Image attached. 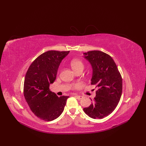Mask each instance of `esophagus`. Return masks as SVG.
Wrapping results in <instances>:
<instances>
[{
    "instance_id": "obj_1",
    "label": "esophagus",
    "mask_w": 146,
    "mask_h": 146,
    "mask_svg": "<svg viewBox=\"0 0 146 146\" xmlns=\"http://www.w3.org/2000/svg\"><path fill=\"white\" fill-rule=\"evenodd\" d=\"M75 97H76V98L77 99H78V100H81L82 99H83V96H82L75 95Z\"/></svg>"
}]
</instances>
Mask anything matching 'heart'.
Wrapping results in <instances>:
<instances>
[{
	"label": "heart",
	"mask_w": 146,
	"mask_h": 146,
	"mask_svg": "<svg viewBox=\"0 0 146 146\" xmlns=\"http://www.w3.org/2000/svg\"><path fill=\"white\" fill-rule=\"evenodd\" d=\"M70 64H71V66L72 69L75 70V71H77L78 69H83L84 68V64L82 61L78 59H75L73 60L71 63H70ZM77 86V85H76Z\"/></svg>",
	"instance_id": "b5f03b06"
}]
</instances>
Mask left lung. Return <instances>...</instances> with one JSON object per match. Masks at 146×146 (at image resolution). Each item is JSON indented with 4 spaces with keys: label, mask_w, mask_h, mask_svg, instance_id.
Returning a JSON list of instances; mask_svg holds the SVG:
<instances>
[{
    "label": "left lung",
    "mask_w": 146,
    "mask_h": 146,
    "mask_svg": "<svg viewBox=\"0 0 146 146\" xmlns=\"http://www.w3.org/2000/svg\"><path fill=\"white\" fill-rule=\"evenodd\" d=\"M83 55L92 68L91 84L98 89L93 103L83 111L91 118L102 119L111 114L118 105L122 95V78L109 55L99 50L89 51Z\"/></svg>",
    "instance_id": "8db88e82"
}]
</instances>
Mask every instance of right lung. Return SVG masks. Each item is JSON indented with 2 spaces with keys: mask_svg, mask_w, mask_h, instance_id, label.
I'll return each mask as SVG.
<instances>
[{
  "mask_svg": "<svg viewBox=\"0 0 146 146\" xmlns=\"http://www.w3.org/2000/svg\"><path fill=\"white\" fill-rule=\"evenodd\" d=\"M69 51L48 50L38 56L29 68L25 77L24 95L35 116L51 121L63 113L69 96L58 98L49 86L56 79L61 61Z\"/></svg>",
  "mask_w": 146,
  "mask_h": 146,
  "instance_id": "1",
  "label": "right lung"
}]
</instances>
